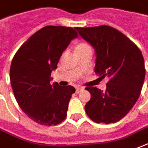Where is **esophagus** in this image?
Listing matches in <instances>:
<instances>
[{"label":"esophagus","mask_w":148,"mask_h":148,"mask_svg":"<svg viewBox=\"0 0 148 148\" xmlns=\"http://www.w3.org/2000/svg\"><path fill=\"white\" fill-rule=\"evenodd\" d=\"M84 90V88L82 87H76V93H79L81 91H83Z\"/></svg>","instance_id":"esophagus-1"}]
</instances>
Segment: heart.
I'll list each match as a JSON object with an SVG mask.
<instances>
[{"label":"heart","mask_w":148,"mask_h":148,"mask_svg":"<svg viewBox=\"0 0 148 148\" xmlns=\"http://www.w3.org/2000/svg\"><path fill=\"white\" fill-rule=\"evenodd\" d=\"M88 47V45L87 43H84V42H80V43H79V44L76 46V51H77V50H81V49L85 48V47Z\"/></svg>","instance_id":"obj_1"}]
</instances>
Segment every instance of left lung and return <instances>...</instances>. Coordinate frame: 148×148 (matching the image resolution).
Instances as JSON below:
<instances>
[{
    "label": "left lung",
    "mask_w": 148,
    "mask_h": 148,
    "mask_svg": "<svg viewBox=\"0 0 148 148\" xmlns=\"http://www.w3.org/2000/svg\"><path fill=\"white\" fill-rule=\"evenodd\" d=\"M76 29L95 50V73L109 79L105 92L92 86L85 88L91 94L85 112L97 123H117L140 95L146 72L142 52L130 38L109 25Z\"/></svg>",
    "instance_id": "8db88e82"
}]
</instances>
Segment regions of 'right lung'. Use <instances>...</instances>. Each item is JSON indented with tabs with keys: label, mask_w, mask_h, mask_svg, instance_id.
I'll list each match as a JSON object with an SVG mask.
<instances>
[{
	"label": "right lung",
	"mask_w": 148,
	"mask_h": 148,
	"mask_svg": "<svg viewBox=\"0 0 148 148\" xmlns=\"http://www.w3.org/2000/svg\"><path fill=\"white\" fill-rule=\"evenodd\" d=\"M78 36L72 27L47 25L21 45L13 58L10 71L14 97L22 111L35 123L56 126L63 122L73 86L51 84L62 53Z\"/></svg>",
	"instance_id": "obj_1"
}]
</instances>
